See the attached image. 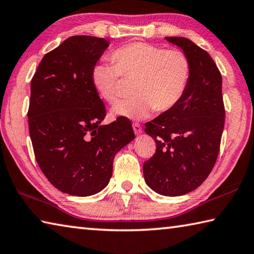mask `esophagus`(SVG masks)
<instances>
[{"instance_id": "esophagus-1", "label": "esophagus", "mask_w": 254, "mask_h": 254, "mask_svg": "<svg viewBox=\"0 0 254 254\" xmlns=\"http://www.w3.org/2000/svg\"><path fill=\"white\" fill-rule=\"evenodd\" d=\"M132 127H133V131H134L135 134H140V133H142V127L139 123H136V122L133 123Z\"/></svg>"}]
</instances>
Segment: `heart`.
<instances>
[{
    "label": "heart",
    "mask_w": 254,
    "mask_h": 254,
    "mask_svg": "<svg viewBox=\"0 0 254 254\" xmlns=\"http://www.w3.org/2000/svg\"><path fill=\"white\" fill-rule=\"evenodd\" d=\"M111 61L95 64L91 71L92 85L105 102H117L122 77L135 79V95L114 105V117L142 120L154 110L168 112L181 101L190 82L191 62L181 50L134 42L113 51Z\"/></svg>",
    "instance_id": "b5f03b06"
}]
</instances>
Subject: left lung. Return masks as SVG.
I'll return each mask as SVG.
<instances>
[{"instance_id":"obj_1","label":"left lung","mask_w":254,"mask_h":254,"mask_svg":"<svg viewBox=\"0 0 254 254\" xmlns=\"http://www.w3.org/2000/svg\"><path fill=\"white\" fill-rule=\"evenodd\" d=\"M191 62V77L181 101L145 123L156 151L143 164L147 186L159 194L183 195L209 177L220 151L225 110L222 76L210 54L189 39L170 36Z\"/></svg>"}]
</instances>
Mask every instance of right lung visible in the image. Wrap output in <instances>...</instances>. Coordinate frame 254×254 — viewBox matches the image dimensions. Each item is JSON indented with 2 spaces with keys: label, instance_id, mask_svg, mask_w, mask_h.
Masks as SVG:
<instances>
[{
  "label": "right lung",
  "instance_id": "obj_1",
  "mask_svg": "<svg viewBox=\"0 0 254 254\" xmlns=\"http://www.w3.org/2000/svg\"><path fill=\"white\" fill-rule=\"evenodd\" d=\"M109 43L71 36L44 55L31 81L27 118L36 162L58 190L71 195L103 190L115 154L134 139L128 119L101 126L107 111L91 71Z\"/></svg>",
  "mask_w": 254,
  "mask_h": 254
}]
</instances>
